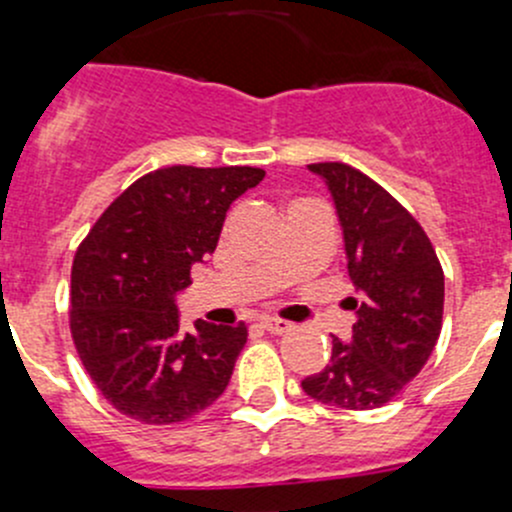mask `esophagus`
<instances>
[{
    "label": "esophagus",
    "mask_w": 512,
    "mask_h": 512,
    "mask_svg": "<svg viewBox=\"0 0 512 512\" xmlns=\"http://www.w3.org/2000/svg\"><path fill=\"white\" fill-rule=\"evenodd\" d=\"M262 329L280 337V334H287L292 329V324L285 322V319H267V322H262Z\"/></svg>",
    "instance_id": "1"
}]
</instances>
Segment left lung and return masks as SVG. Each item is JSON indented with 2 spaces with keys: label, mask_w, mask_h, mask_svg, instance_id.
<instances>
[{
  "label": "left lung",
  "mask_w": 512,
  "mask_h": 512,
  "mask_svg": "<svg viewBox=\"0 0 512 512\" xmlns=\"http://www.w3.org/2000/svg\"><path fill=\"white\" fill-rule=\"evenodd\" d=\"M327 183L359 299L352 339H332V359L302 381L304 394L339 409H379L423 369L441 334L443 270L414 215L347 163H312Z\"/></svg>",
  "instance_id": "8db88e82"
}]
</instances>
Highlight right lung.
Listing matches in <instances>:
<instances>
[{"label": "right lung", "mask_w": 512, "mask_h": 512, "mask_svg": "<svg viewBox=\"0 0 512 512\" xmlns=\"http://www.w3.org/2000/svg\"><path fill=\"white\" fill-rule=\"evenodd\" d=\"M262 168L173 165L123 190L71 267V337L103 399L141 423H178L227 389L247 327L205 319L183 332L175 297L218 247L230 205Z\"/></svg>", "instance_id": "obj_1"}]
</instances>
